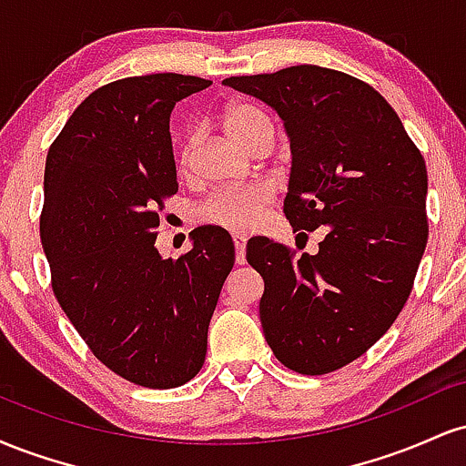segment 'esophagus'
Instances as JSON below:
<instances>
[{"label":"esophagus","instance_id":"1","mask_svg":"<svg viewBox=\"0 0 466 466\" xmlns=\"http://www.w3.org/2000/svg\"><path fill=\"white\" fill-rule=\"evenodd\" d=\"M245 248H248V238L245 237H234V249H237V263L245 265Z\"/></svg>","mask_w":466,"mask_h":466}]
</instances>
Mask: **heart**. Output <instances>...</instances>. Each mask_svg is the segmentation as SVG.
I'll use <instances>...</instances> for the list:
<instances>
[{"label":"heart","mask_w":466,"mask_h":466,"mask_svg":"<svg viewBox=\"0 0 466 466\" xmlns=\"http://www.w3.org/2000/svg\"><path fill=\"white\" fill-rule=\"evenodd\" d=\"M223 127H226L228 136L238 147H243L245 151H251L256 144L271 140V136H274V129H271V122L265 111L248 103L229 105L226 114H223ZM190 153L192 140L188 137L179 148V173L188 170ZM269 201L271 188L263 184L237 190H218L201 203L199 210H197V217H199V221L208 223V226L229 229V232H248V229L258 223V218Z\"/></svg>","instance_id":"1"}]
</instances>
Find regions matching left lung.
Instances as JSON below:
<instances>
[{
  "instance_id": "left-lung-1",
  "label": "left lung",
  "mask_w": 466,
  "mask_h": 466,
  "mask_svg": "<svg viewBox=\"0 0 466 466\" xmlns=\"http://www.w3.org/2000/svg\"><path fill=\"white\" fill-rule=\"evenodd\" d=\"M223 85L263 100L291 144L285 217L318 254L260 237V324L276 360L326 374L361 357L408 302L427 245L425 159L377 89L337 69L293 66Z\"/></svg>"
}]
</instances>
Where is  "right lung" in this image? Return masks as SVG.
<instances>
[{
  "instance_id": "right-lung-1",
  "label": "right lung",
  "mask_w": 466,
  "mask_h": 466,
  "mask_svg": "<svg viewBox=\"0 0 466 466\" xmlns=\"http://www.w3.org/2000/svg\"><path fill=\"white\" fill-rule=\"evenodd\" d=\"M148 74L96 89L52 142L41 245L69 322L109 370L153 390L184 386L206 361L208 326L234 267L232 237L192 229V249L162 258L166 197L177 192L170 114L210 87Z\"/></svg>"
}]
</instances>
